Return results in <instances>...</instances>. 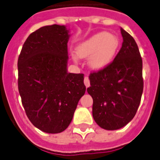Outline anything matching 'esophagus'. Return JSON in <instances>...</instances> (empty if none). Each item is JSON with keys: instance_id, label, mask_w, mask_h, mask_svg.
Masks as SVG:
<instances>
[{"instance_id": "1", "label": "esophagus", "mask_w": 160, "mask_h": 160, "mask_svg": "<svg viewBox=\"0 0 160 160\" xmlns=\"http://www.w3.org/2000/svg\"><path fill=\"white\" fill-rule=\"evenodd\" d=\"M84 85L88 88V87L90 85V82H89V77H87V76H85L84 79Z\"/></svg>"}]
</instances>
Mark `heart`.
<instances>
[{"mask_svg": "<svg viewBox=\"0 0 160 160\" xmlns=\"http://www.w3.org/2000/svg\"><path fill=\"white\" fill-rule=\"evenodd\" d=\"M118 38L112 33L101 32L94 34L78 46L77 56L89 58V66L94 70H102L113 61L118 48ZM76 60V58H74Z\"/></svg>", "mask_w": 160, "mask_h": 160, "instance_id": "1", "label": "heart"}]
</instances>
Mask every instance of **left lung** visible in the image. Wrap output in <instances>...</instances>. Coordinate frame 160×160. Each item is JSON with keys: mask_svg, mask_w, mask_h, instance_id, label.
<instances>
[{"mask_svg": "<svg viewBox=\"0 0 160 160\" xmlns=\"http://www.w3.org/2000/svg\"><path fill=\"white\" fill-rule=\"evenodd\" d=\"M123 42L114 60L89 76L93 118L101 128L120 129L133 119L143 92L142 58L133 38L121 28Z\"/></svg>", "mask_w": 160, "mask_h": 160, "instance_id": "1", "label": "left lung"}]
</instances>
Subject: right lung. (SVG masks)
<instances>
[{"instance_id": "right-lung-1", "label": "right lung", "mask_w": 160, "mask_h": 160, "mask_svg": "<svg viewBox=\"0 0 160 160\" xmlns=\"http://www.w3.org/2000/svg\"><path fill=\"white\" fill-rule=\"evenodd\" d=\"M65 25L44 26L31 33L18 59V88L26 115L46 133H60L70 125L85 93L84 74L68 73Z\"/></svg>"}]
</instances>
